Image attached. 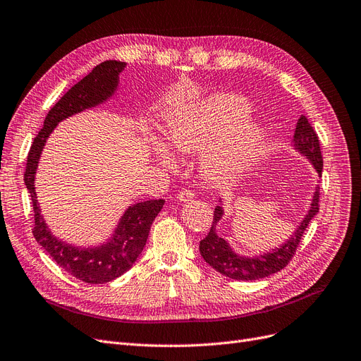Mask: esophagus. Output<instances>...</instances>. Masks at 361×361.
<instances>
[{
	"mask_svg": "<svg viewBox=\"0 0 361 361\" xmlns=\"http://www.w3.org/2000/svg\"><path fill=\"white\" fill-rule=\"evenodd\" d=\"M177 197H178V201H180V202H189V201H192V199L195 197V193H193L192 190L183 189L181 192H178Z\"/></svg>",
	"mask_w": 361,
	"mask_h": 361,
	"instance_id": "esophagus-1",
	"label": "esophagus"
}]
</instances>
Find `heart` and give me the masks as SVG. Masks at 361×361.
<instances>
[{
	"mask_svg": "<svg viewBox=\"0 0 361 361\" xmlns=\"http://www.w3.org/2000/svg\"><path fill=\"white\" fill-rule=\"evenodd\" d=\"M251 105L233 93H214L193 102L173 105L165 113V140L171 149L202 157L204 176L212 181H231L244 173L262 154L268 129L260 122H247ZM160 165L173 166L164 144L153 142Z\"/></svg>",
	"mask_w": 361,
	"mask_h": 361,
	"instance_id": "heart-1",
	"label": "heart"
}]
</instances>
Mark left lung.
I'll use <instances>...</instances> for the list:
<instances>
[{"instance_id":"obj_1","label":"left lung","mask_w":361,"mask_h":361,"mask_svg":"<svg viewBox=\"0 0 361 361\" xmlns=\"http://www.w3.org/2000/svg\"><path fill=\"white\" fill-rule=\"evenodd\" d=\"M293 147H295L296 152H299L302 156L310 160V164L314 166L318 176L322 177L323 157L322 150H319V141L315 130L305 116H300V118L298 120L295 137H293ZM318 199L319 188L317 185L308 212H306V216L296 226V231L290 235L287 241L271 251H266L263 255L252 257L238 255L224 238L217 235V223L224 216V209L220 204L219 207H216L214 220H212L209 233L199 243L201 256L212 269H216L224 276L238 279V281H255V279H262L281 271L291 260L306 228H308L312 219L317 216L319 209Z\"/></svg>"}]
</instances>
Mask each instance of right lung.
<instances>
[{"mask_svg":"<svg viewBox=\"0 0 361 361\" xmlns=\"http://www.w3.org/2000/svg\"><path fill=\"white\" fill-rule=\"evenodd\" d=\"M125 66L126 62L105 61L97 65L85 78L66 92L53 105V109H50L44 126L34 138L28 159H26L25 185L31 195L34 207L35 224L32 233L37 243L63 271L89 284L110 283L132 268L147 243L152 223L164 208L165 201L154 199V201H144L128 207L109 241L98 247H77L61 241L46 224L37 201L35 172L46 141L53 129L62 120L109 101L117 90L118 75L125 70Z\"/></svg>","mask_w":361,"mask_h":361,"instance_id":"right-lung-1","label":"right lung"}]
</instances>
